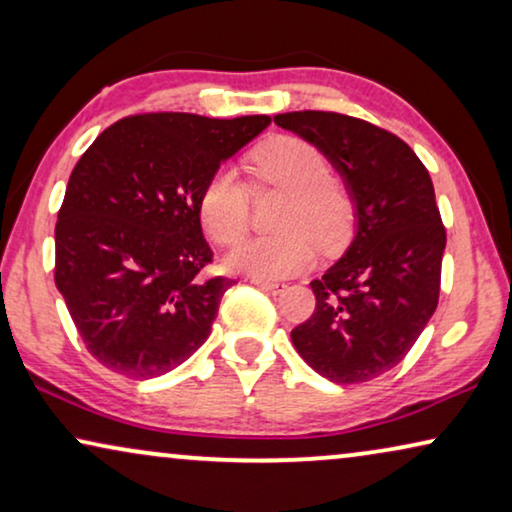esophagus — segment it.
Masks as SVG:
<instances>
[{"instance_id":"34e87169","label":"esophagus","mask_w":512,"mask_h":512,"mask_svg":"<svg viewBox=\"0 0 512 512\" xmlns=\"http://www.w3.org/2000/svg\"><path fill=\"white\" fill-rule=\"evenodd\" d=\"M251 284L261 286V289L270 291V293H282L286 289L284 282H272V279H258V277H251Z\"/></svg>"}]
</instances>
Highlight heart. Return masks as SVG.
<instances>
[{
  "label": "heart",
  "instance_id": "heart-1",
  "mask_svg": "<svg viewBox=\"0 0 512 512\" xmlns=\"http://www.w3.org/2000/svg\"><path fill=\"white\" fill-rule=\"evenodd\" d=\"M254 174L261 184L289 193L279 228L284 233L251 237L228 254V268L258 279H282L310 268L317 247L335 249L349 230V198L331 179V163L307 139L282 135L256 149ZM198 214L216 244H235L249 228V191L240 174L221 167L202 186Z\"/></svg>",
  "mask_w": 512,
  "mask_h": 512
}]
</instances>
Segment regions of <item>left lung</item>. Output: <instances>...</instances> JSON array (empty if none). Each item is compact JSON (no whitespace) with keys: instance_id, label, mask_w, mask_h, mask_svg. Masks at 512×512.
<instances>
[{"instance_id":"obj_1","label":"left lung","mask_w":512,"mask_h":512,"mask_svg":"<svg viewBox=\"0 0 512 512\" xmlns=\"http://www.w3.org/2000/svg\"><path fill=\"white\" fill-rule=\"evenodd\" d=\"M317 146L356 205L345 256L310 282L317 307L291 331L310 368L335 384L375 380L410 352L440 296L445 226L422 160L394 132L335 111L277 114Z\"/></svg>"}]
</instances>
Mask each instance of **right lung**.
Segmentation results:
<instances>
[{"label": "right lung", "mask_w": 512, "mask_h": 512, "mask_svg": "<svg viewBox=\"0 0 512 512\" xmlns=\"http://www.w3.org/2000/svg\"><path fill=\"white\" fill-rule=\"evenodd\" d=\"M268 125L270 116H125L79 158L55 223V286L104 368L149 380L209 338L235 282L202 277L214 251L198 198Z\"/></svg>", "instance_id": "obj_1"}]
</instances>
